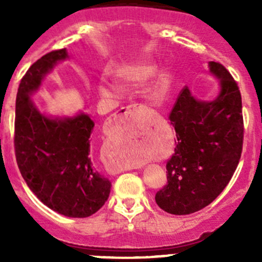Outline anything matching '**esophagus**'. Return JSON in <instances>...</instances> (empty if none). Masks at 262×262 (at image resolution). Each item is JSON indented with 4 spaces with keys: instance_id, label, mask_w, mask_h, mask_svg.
<instances>
[{
    "instance_id": "1",
    "label": "esophagus",
    "mask_w": 262,
    "mask_h": 262,
    "mask_svg": "<svg viewBox=\"0 0 262 262\" xmlns=\"http://www.w3.org/2000/svg\"><path fill=\"white\" fill-rule=\"evenodd\" d=\"M137 110H138V106L137 105H129V106L121 107L116 114L113 116L109 120V125H114V124L118 123L119 120H123V119H132L134 115L137 114ZM106 166L113 171H124V170H130L133 167H124V166L119 165L115 161H107Z\"/></svg>"
}]
</instances>
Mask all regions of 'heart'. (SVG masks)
Returning a JSON list of instances; mask_svg holds the SVG:
<instances>
[{"label":"heart","mask_w":262,"mask_h":262,"mask_svg":"<svg viewBox=\"0 0 262 262\" xmlns=\"http://www.w3.org/2000/svg\"><path fill=\"white\" fill-rule=\"evenodd\" d=\"M153 76L152 67L148 66H141V67H130L121 71L120 78L121 81L128 84H141L147 80H149ZM101 91L106 95L116 94V87L114 84H102ZM142 160L137 153H129L121 150L118 156V163L121 166H132L141 163Z\"/></svg>","instance_id":"b5f03b06"}]
</instances>
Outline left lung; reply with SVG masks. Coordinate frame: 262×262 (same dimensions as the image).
I'll return each instance as SVG.
<instances>
[{
    "label": "left lung",
    "mask_w": 262,
    "mask_h": 262,
    "mask_svg": "<svg viewBox=\"0 0 262 262\" xmlns=\"http://www.w3.org/2000/svg\"><path fill=\"white\" fill-rule=\"evenodd\" d=\"M221 81L213 101H198L186 86L181 90L168 120L176 132L175 153L166 163L167 184L156 203L175 215L203 209L228 185L244 146V115L238 84L223 64L209 63Z\"/></svg>",
    "instance_id": "obj_1"
}]
</instances>
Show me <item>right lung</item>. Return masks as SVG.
Returning <instances> with one entry per match:
<instances>
[{
	"instance_id": "obj_1",
	"label": "right lung",
	"mask_w": 262,
	"mask_h": 262,
	"mask_svg": "<svg viewBox=\"0 0 262 262\" xmlns=\"http://www.w3.org/2000/svg\"><path fill=\"white\" fill-rule=\"evenodd\" d=\"M64 58L66 48L52 50L21 78L16 95L15 156L24 180L43 204L66 216L86 218L105 204L112 186L90 156L94 121L84 114L47 118L29 100L44 76Z\"/></svg>"
}]
</instances>
